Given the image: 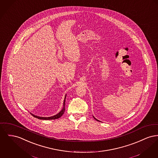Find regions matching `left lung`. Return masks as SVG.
I'll return each instance as SVG.
<instances>
[{
    "label": "left lung",
    "instance_id": "left-lung-1",
    "mask_svg": "<svg viewBox=\"0 0 158 158\" xmlns=\"http://www.w3.org/2000/svg\"><path fill=\"white\" fill-rule=\"evenodd\" d=\"M93 117H94V116H93ZM94 119H95V118H94ZM96 121H98V120H97V119H96Z\"/></svg>",
    "mask_w": 158,
    "mask_h": 158
}]
</instances>
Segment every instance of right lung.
<instances>
[{
    "mask_svg": "<svg viewBox=\"0 0 158 158\" xmlns=\"http://www.w3.org/2000/svg\"><path fill=\"white\" fill-rule=\"evenodd\" d=\"M65 98H66V95H65V98H64V102H63V107L62 109V110L61 111H60L58 114H56V115L53 116H51V117H40V116H36L32 113H31V114L34 116L35 118H36L39 119H42V120H52V119H58L59 118H60L64 113L65 111Z\"/></svg>",
    "mask_w": 158,
    "mask_h": 158,
    "instance_id": "obj_1",
    "label": "right lung"
}]
</instances>
